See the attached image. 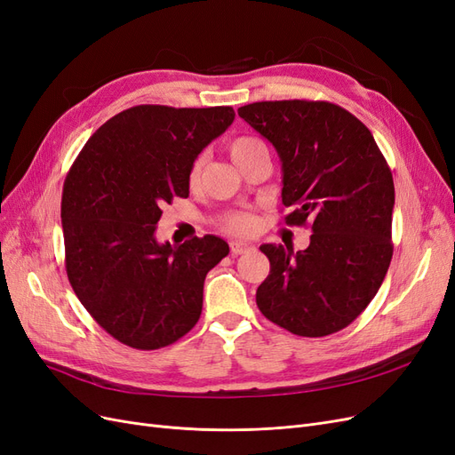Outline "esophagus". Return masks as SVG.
Returning <instances> with one entry per match:
<instances>
[{"label": "esophagus", "mask_w": 455, "mask_h": 455, "mask_svg": "<svg viewBox=\"0 0 455 455\" xmlns=\"http://www.w3.org/2000/svg\"><path fill=\"white\" fill-rule=\"evenodd\" d=\"M231 254L233 256H239V254H246V252H252L256 249V244L251 241H233L229 244Z\"/></svg>", "instance_id": "34e87169"}]
</instances>
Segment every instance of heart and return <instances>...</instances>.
Wrapping results in <instances>:
<instances>
[{"instance_id":"b5f03b06","label":"heart","mask_w":455,"mask_h":455,"mask_svg":"<svg viewBox=\"0 0 455 455\" xmlns=\"http://www.w3.org/2000/svg\"><path fill=\"white\" fill-rule=\"evenodd\" d=\"M261 149H267V148L259 139H256V136H239V139L231 140L229 156L241 169L246 161H249L254 154H258V151H261ZM203 167H204V156L201 154L196 157L194 163H191V169H189V184L191 186H196L199 182V178L203 174ZM222 228L228 233H233V235H251V233H254L258 228V218H256V214H252L249 211H235V212H229L224 216Z\"/></svg>"}]
</instances>
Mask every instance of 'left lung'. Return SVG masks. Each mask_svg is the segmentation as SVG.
Returning a JSON list of instances; mask_svg holds the SVG:
<instances>
[{
    "label": "left lung",
    "instance_id": "left-lung-1",
    "mask_svg": "<svg viewBox=\"0 0 455 455\" xmlns=\"http://www.w3.org/2000/svg\"><path fill=\"white\" fill-rule=\"evenodd\" d=\"M237 114L281 157L284 222L313 231L306 251L259 246L269 275L256 304L296 336L334 334L366 309L391 264L389 164L364 123L332 102H254Z\"/></svg>",
    "mask_w": 455,
    "mask_h": 455
}]
</instances>
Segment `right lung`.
Listing matches in <instances>:
<instances>
[{"mask_svg": "<svg viewBox=\"0 0 455 455\" xmlns=\"http://www.w3.org/2000/svg\"><path fill=\"white\" fill-rule=\"evenodd\" d=\"M235 119L231 106L142 104L96 131L62 189L66 273L109 336L151 351L194 328L204 277L229 246L216 235L159 244L163 204L189 196V169Z\"/></svg>", "mask_w": 455, "mask_h": 455, "instance_id": "right-lung-1", "label": "right lung"}]
</instances>
